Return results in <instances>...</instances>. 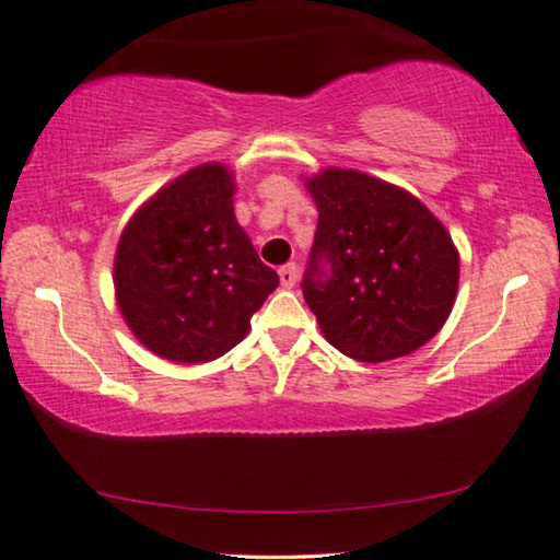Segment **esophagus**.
<instances>
[{
    "mask_svg": "<svg viewBox=\"0 0 560 560\" xmlns=\"http://www.w3.org/2000/svg\"><path fill=\"white\" fill-rule=\"evenodd\" d=\"M278 275H280V285L282 288H295V282H298V265L295 262H288V265H282V268L278 270Z\"/></svg>",
    "mask_w": 560,
    "mask_h": 560,
    "instance_id": "34e87169",
    "label": "esophagus"
}]
</instances>
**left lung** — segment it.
Returning <instances> with one entry per match:
<instances>
[{
	"label": "left lung",
	"instance_id": "obj_1",
	"mask_svg": "<svg viewBox=\"0 0 560 560\" xmlns=\"http://www.w3.org/2000/svg\"><path fill=\"white\" fill-rule=\"evenodd\" d=\"M317 230L303 295L332 348L383 363L433 338L458 292V250L418 197L358 170L307 179Z\"/></svg>",
	"mask_w": 560,
	"mask_h": 560
}]
</instances>
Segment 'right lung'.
Returning <instances> with one entry per match:
<instances>
[{"label": "right lung", "instance_id": "add662e5", "mask_svg": "<svg viewBox=\"0 0 560 560\" xmlns=\"http://www.w3.org/2000/svg\"><path fill=\"white\" fill-rule=\"evenodd\" d=\"M222 162L187 170L132 214L115 255V295L135 338L172 363L237 346L280 285L235 220Z\"/></svg>", "mask_w": 560, "mask_h": 560}]
</instances>
